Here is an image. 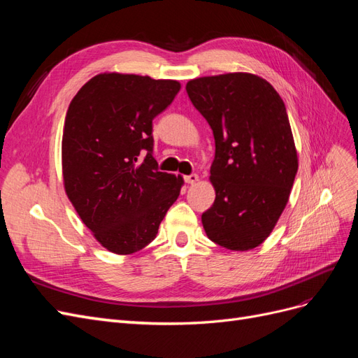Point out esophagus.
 <instances>
[{
	"mask_svg": "<svg viewBox=\"0 0 358 358\" xmlns=\"http://www.w3.org/2000/svg\"><path fill=\"white\" fill-rule=\"evenodd\" d=\"M185 182L188 183V185H194V183L199 182V175H196V173H192V175L185 176Z\"/></svg>",
	"mask_w": 358,
	"mask_h": 358,
	"instance_id": "obj_1",
	"label": "esophagus"
}]
</instances>
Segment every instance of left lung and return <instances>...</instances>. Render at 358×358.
Masks as SVG:
<instances>
[{
  "mask_svg": "<svg viewBox=\"0 0 358 358\" xmlns=\"http://www.w3.org/2000/svg\"><path fill=\"white\" fill-rule=\"evenodd\" d=\"M187 92L215 137L216 197L201 215L203 229L231 251L254 249L275 229L299 169L285 104L251 73L192 79Z\"/></svg>",
  "mask_w": 358,
  "mask_h": 358,
  "instance_id": "obj_1",
  "label": "left lung"
}]
</instances>
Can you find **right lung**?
Instances as JSON below:
<instances>
[{
	"instance_id": "right-lung-1",
	"label": "right lung",
	"mask_w": 358,
	"mask_h": 358,
	"mask_svg": "<svg viewBox=\"0 0 358 358\" xmlns=\"http://www.w3.org/2000/svg\"><path fill=\"white\" fill-rule=\"evenodd\" d=\"M179 90L178 80L101 73L69 106L61 149L64 188L107 251L128 255L143 249L179 197L182 176L158 171L152 157V119Z\"/></svg>"
}]
</instances>
